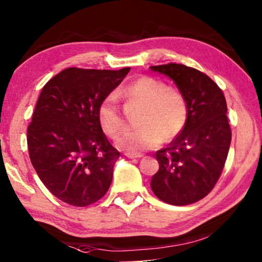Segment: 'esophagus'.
<instances>
[{
	"mask_svg": "<svg viewBox=\"0 0 262 262\" xmlns=\"http://www.w3.org/2000/svg\"><path fill=\"white\" fill-rule=\"evenodd\" d=\"M126 157L129 158V159H138V158H141L142 154H134V153H126Z\"/></svg>",
	"mask_w": 262,
	"mask_h": 262,
	"instance_id": "34e87169",
	"label": "esophagus"
}]
</instances>
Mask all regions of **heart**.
Returning <instances> with one entry per match:
<instances>
[{
  "instance_id": "heart-1",
  "label": "heart",
  "mask_w": 262,
  "mask_h": 262,
  "mask_svg": "<svg viewBox=\"0 0 262 262\" xmlns=\"http://www.w3.org/2000/svg\"><path fill=\"white\" fill-rule=\"evenodd\" d=\"M120 94L133 104L141 106L135 130H128L116 139V146L130 153H140L159 145L161 140L174 139L187 121V104L183 94L152 77L134 80ZM98 120L105 134L115 136L123 129L124 121L114 95L103 99Z\"/></svg>"
}]
</instances>
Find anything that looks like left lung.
I'll return each mask as SVG.
<instances>
[{
  "mask_svg": "<svg viewBox=\"0 0 262 262\" xmlns=\"http://www.w3.org/2000/svg\"><path fill=\"white\" fill-rule=\"evenodd\" d=\"M173 80L187 104L183 130L156 153L159 171L150 187L165 203L187 205L213 189L226 164L231 141L227 102L211 78L182 64L150 66Z\"/></svg>",
  "mask_w": 262,
  "mask_h": 262,
  "instance_id": "8db88e82",
  "label": "left lung"
}]
</instances>
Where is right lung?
<instances>
[{"instance_id":"obj_1","label":"right lung","mask_w":262,"mask_h":262,"mask_svg":"<svg viewBox=\"0 0 262 262\" xmlns=\"http://www.w3.org/2000/svg\"><path fill=\"white\" fill-rule=\"evenodd\" d=\"M129 71L70 68L42 88L27 129L29 158L43 185L64 203L93 204L112 184L120 153L102 130L98 108Z\"/></svg>"}]
</instances>
